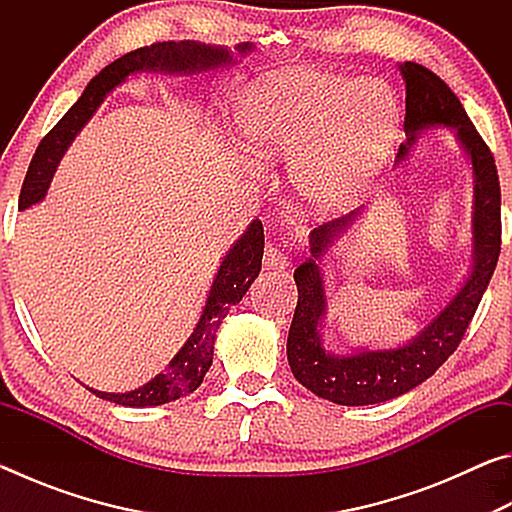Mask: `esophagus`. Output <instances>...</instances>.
<instances>
[{"mask_svg": "<svg viewBox=\"0 0 512 512\" xmlns=\"http://www.w3.org/2000/svg\"><path fill=\"white\" fill-rule=\"evenodd\" d=\"M264 266L266 268H287L289 266V257L280 253V250L273 248V246H266L264 248Z\"/></svg>", "mask_w": 512, "mask_h": 512, "instance_id": "esophagus-1", "label": "esophagus"}]
</instances>
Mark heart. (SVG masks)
Masks as SVG:
<instances>
[{
    "mask_svg": "<svg viewBox=\"0 0 512 512\" xmlns=\"http://www.w3.org/2000/svg\"><path fill=\"white\" fill-rule=\"evenodd\" d=\"M397 117L386 83L316 69L268 74L244 90L235 108L246 149L264 162L291 164L293 192L314 216H339L361 201Z\"/></svg>",
    "mask_w": 512,
    "mask_h": 512,
    "instance_id": "obj_1",
    "label": "heart"
}]
</instances>
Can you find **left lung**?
<instances>
[{"label": "left lung", "mask_w": 512, "mask_h": 512, "mask_svg": "<svg viewBox=\"0 0 512 512\" xmlns=\"http://www.w3.org/2000/svg\"><path fill=\"white\" fill-rule=\"evenodd\" d=\"M406 81V142L397 151V164L409 158L415 140L429 128H452L472 164V268L463 287L445 309L424 325L411 341L397 348H359L334 354L323 345L327 296L323 259L336 241L348 235L366 207L318 225L309 235L311 257L293 273L298 284V307L291 320L287 359L293 377L311 393L334 404L368 406L409 393L429 379L461 343L476 307L488 289L501 250V189L495 158L476 133L447 83L418 63L400 65Z\"/></svg>", "instance_id": "obj_1"}]
</instances>
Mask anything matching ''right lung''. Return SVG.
<instances>
[{
	"instance_id": "1",
	"label": "right lung",
	"mask_w": 512,
	"mask_h": 512,
	"mask_svg": "<svg viewBox=\"0 0 512 512\" xmlns=\"http://www.w3.org/2000/svg\"><path fill=\"white\" fill-rule=\"evenodd\" d=\"M253 51L250 42H241L235 51L228 47L205 45L196 40H180V42H155L151 47H140L128 51L115 63L103 67L101 72L88 83L79 101L69 108L63 119L51 128L40 142L36 155L29 164L27 178H24L20 192V210L40 203L47 196L51 180L63 160L69 144L81 133V128L88 124L94 112L99 110L103 99L124 83L128 76L140 72H162L176 76H194L212 69L230 67L237 63L239 56H246ZM262 255H264V228L262 221H253L246 228L235 244L225 253L219 271L214 275V282L207 293L203 314L198 318L194 332L189 334L183 348L176 352V357L169 361L160 375H155L144 386L126 393H103L88 388L101 400L115 402L121 406H133V409H146V406H160L194 393L205 377V372L212 366L214 357V341L216 329L228 316L232 305L246 296L250 284L262 271Z\"/></svg>"
}]
</instances>
